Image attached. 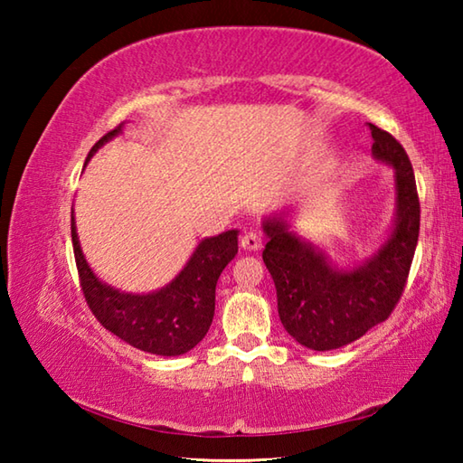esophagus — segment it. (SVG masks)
<instances>
[{
  "label": "esophagus",
  "instance_id": "obj_1",
  "mask_svg": "<svg viewBox=\"0 0 463 463\" xmlns=\"http://www.w3.org/2000/svg\"><path fill=\"white\" fill-rule=\"evenodd\" d=\"M263 245V237L260 232H245L241 237V247L245 250H257Z\"/></svg>",
  "mask_w": 463,
  "mask_h": 463
}]
</instances>
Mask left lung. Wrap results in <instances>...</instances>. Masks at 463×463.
<instances>
[{
  "mask_svg": "<svg viewBox=\"0 0 463 463\" xmlns=\"http://www.w3.org/2000/svg\"><path fill=\"white\" fill-rule=\"evenodd\" d=\"M375 159L396 171V226L378 253L354 271L333 269L323 255L273 218L263 224V261L278 292L281 325L304 347L339 349L386 320L404 292L419 241L420 203L411 159L402 145L370 124Z\"/></svg>",
  "mask_w": 463,
  "mask_h": 463,
  "instance_id": "8db88e82",
  "label": "left lung"
}]
</instances>
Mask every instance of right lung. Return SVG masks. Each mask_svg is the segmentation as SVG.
I'll return each mask as SVG.
<instances>
[{
    "mask_svg": "<svg viewBox=\"0 0 463 463\" xmlns=\"http://www.w3.org/2000/svg\"><path fill=\"white\" fill-rule=\"evenodd\" d=\"M118 132L120 127H116L101 137L88 159ZM71 239L81 292L98 323L132 347L167 357L187 354L206 336L214 318L216 281L239 250L237 231L203 239L169 286L146 296H132L101 284L93 276L83 260L73 216Z\"/></svg>",
    "mask_w": 463,
    "mask_h": 463,
    "instance_id": "obj_1",
    "label": "right lung"
}]
</instances>
